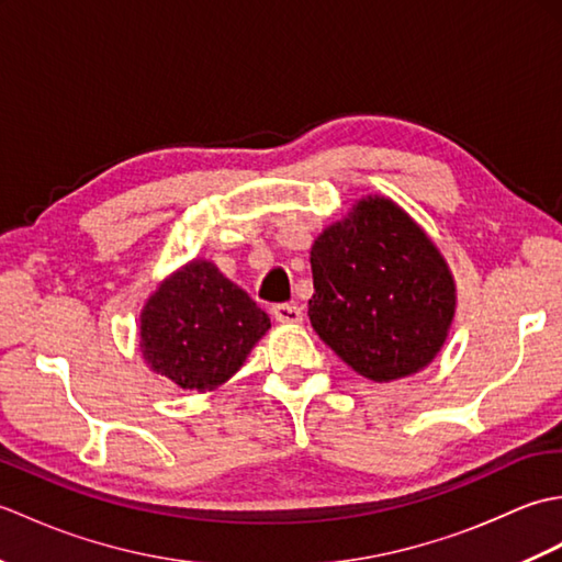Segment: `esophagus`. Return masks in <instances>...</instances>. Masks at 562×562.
Segmentation results:
<instances>
[{
  "instance_id": "esophagus-1",
  "label": "esophagus",
  "mask_w": 562,
  "mask_h": 562,
  "mask_svg": "<svg viewBox=\"0 0 562 562\" xmlns=\"http://www.w3.org/2000/svg\"><path fill=\"white\" fill-rule=\"evenodd\" d=\"M272 316L278 324H302V308L294 304H274L272 306Z\"/></svg>"
}]
</instances>
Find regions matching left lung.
Wrapping results in <instances>:
<instances>
[{"label":"left lung","instance_id":"left-lung-1","mask_svg":"<svg viewBox=\"0 0 562 562\" xmlns=\"http://www.w3.org/2000/svg\"><path fill=\"white\" fill-rule=\"evenodd\" d=\"M308 318L357 374L420 372L447 340L457 284L429 236L389 198H362L312 246Z\"/></svg>","mask_w":562,"mask_h":562}]
</instances>
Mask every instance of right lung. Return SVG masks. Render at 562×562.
I'll return each instance as SVG.
<instances>
[{"label":"right lung","instance_id":"add662e5","mask_svg":"<svg viewBox=\"0 0 562 562\" xmlns=\"http://www.w3.org/2000/svg\"><path fill=\"white\" fill-rule=\"evenodd\" d=\"M270 328L268 314L210 260L166 278L139 314V348L151 372L190 391L232 379Z\"/></svg>","mask_w":562,"mask_h":562}]
</instances>
